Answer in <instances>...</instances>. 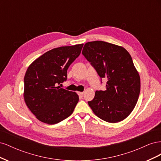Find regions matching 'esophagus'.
Masks as SVG:
<instances>
[{
	"label": "esophagus",
	"mask_w": 161,
	"mask_h": 161,
	"mask_svg": "<svg viewBox=\"0 0 161 161\" xmlns=\"http://www.w3.org/2000/svg\"><path fill=\"white\" fill-rule=\"evenodd\" d=\"M78 95H79V97L82 98V97H83V92H78Z\"/></svg>",
	"instance_id": "obj_1"
}]
</instances>
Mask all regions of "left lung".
<instances>
[{
  "label": "left lung",
  "instance_id": "obj_1",
  "mask_svg": "<svg viewBox=\"0 0 161 161\" xmlns=\"http://www.w3.org/2000/svg\"><path fill=\"white\" fill-rule=\"evenodd\" d=\"M101 79L105 91H96L88 103L94 114L109 123L125 119L137 103L140 79L129 52L123 47L103 41L86 43L82 52Z\"/></svg>",
  "mask_w": 161,
  "mask_h": 161
}]
</instances>
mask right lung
Here are the masks:
<instances>
[{"mask_svg": "<svg viewBox=\"0 0 161 161\" xmlns=\"http://www.w3.org/2000/svg\"><path fill=\"white\" fill-rule=\"evenodd\" d=\"M83 44L62 46L46 52L32 62L24 77V99L36 118L50 125L69 117L79 95L60 87L67 70L79 57Z\"/></svg>", "mask_w": 161, "mask_h": 161, "instance_id": "obj_1", "label": "right lung"}]
</instances>
